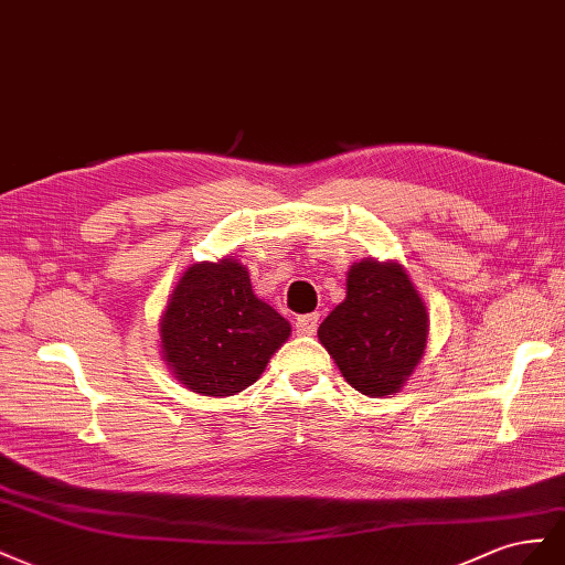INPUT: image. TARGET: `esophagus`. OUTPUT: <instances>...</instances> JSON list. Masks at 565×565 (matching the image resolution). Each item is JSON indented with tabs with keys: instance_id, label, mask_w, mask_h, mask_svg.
I'll list each match as a JSON object with an SVG mask.
<instances>
[{
	"instance_id": "1",
	"label": "esophagus",
	"mask_w": 565,
	"mask_h": 565,
	"mask_svg": "<svg viewBox=\"0 0 565 565\" xmlns=\"http://www.w3.org/2000/svg\"><path fill=\"white\" fill-rule=\"evenodd\" d=\"M319 327V315L310 312V315H300L296 319V333L298 335H312Z\"/></svg>"
}]
</instances>
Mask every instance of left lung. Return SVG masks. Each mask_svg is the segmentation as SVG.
<instances>
[{
    "instance_id": "8db88e82",
    "label": "left lung",
    "mask_w": 565,
    "mask_h": 565,
    "mask_svg": "<svg viewBox=\"0 0 565 565\" xmlns=\"http://www.w3.org/2000/svg\"><path fill=\"white\" fill-rule=\"evenodd\" d=\"M343 379L369 397L397 393L424 358L428 312L407 271L366 257L348 271V296L319 324Z\"/></svg>"
}]
</instances>
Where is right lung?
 Wrapping results in <instances>:
<instances>
[{
	"label": "right lung",
	"instance_id": "obj_1",
	"mask_svg": "<svg viewBox=\"0 0 565 565\" xmlns=\"http://www.w3.org/2000/svg\"><path fill=\"white\" fill-rule=\"evenodd\" d=\"M288 335L291 324L253 294L248 269L234 257L191 265L160 317L174 379L207 397L246 391Z\"/></svg>",
	"mask_w": 565,
	"mask_h": 565
}]
</instances>
